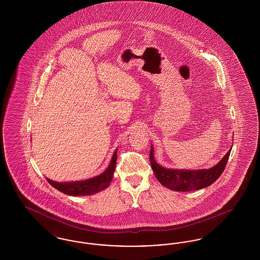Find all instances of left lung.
Here are the masks:
<instances>
[{
    "label": "left lung",
    "mask_w": 260,
    "mask_h": 260,
    "mask_svg": "<svg viewBox=\"0 0 260 260\" xmlns=\"http://www.w3.org/2000/svg\"><path fill=\"white\" fill-rule=\"evenodd\" d=\"M231 150H229L220 161L209 170L198 171H182V170H169L159 166L154 160L153 147L151 146L149 159L155 176L160 183L167 188L174 191H192L199 190L212 184L222 174L229 159Z\"/></svg>",
    "instance_id": "1"
}]
</instances>
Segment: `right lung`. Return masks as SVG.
Instances as JSON below:
<instances>
[{"mask_svg": "<svg viewBox=\"0 0 260 260\" xmlns=\"http://www.w3.org/2000/svg\"><path fill=\"white\" fill-rule=\"evenodd\" d=\"M116 161H117V149L114 152L111 162L107 168V170L95 177H92L90 179L84 180V181H74V182H68V183L55 182L49 178H47V180L50 185L66 195H70V196L93 195L95 193H99L100 191L104 190L109 186L113 178L115 168H116Z\"/></svg>", "mask_w": 260, "mask_h": 260, "instance_id": "obj_1", "label": "right lung"}]
</instances>
